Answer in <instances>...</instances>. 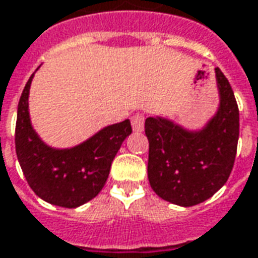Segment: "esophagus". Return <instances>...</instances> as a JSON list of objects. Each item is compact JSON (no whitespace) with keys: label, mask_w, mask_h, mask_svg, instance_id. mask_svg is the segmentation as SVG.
<instances>
[{"label":"esophagus","mask_w":258,"mask_h":258,"mask_svg":"<svg viewBox=\"0 0 258 258\" xmlns=\"http://www.w3.org/2000/svg\"><path fill=\"white\" fill-rule=\"evenodd\" d=\"M131 124H133V130L134 131H137V133H141V131H144V125H145V117H144V114H135V116H133V118H131Z\"/></svg>","instance_id":"esophagus-1"}]
</instances>
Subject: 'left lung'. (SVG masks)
<instances>
[{
    "label": "left lung",
    "mask_w": 258,
    "mask_h": 258,
    "mask_svg": "<svg viewBox=\"0 0 258 258\" xmlns=\"http://www.w3.org/2000/svg\"><path fill=\"white\" fill-rule=\"evenodd\" d=\"M218 107L201 128L148 117V180L158 196L180 207L211 198L229 177L239 140V110L229 81L215 68Z\"/></svg>",
    "instance_id": "1"
}]
</instances>
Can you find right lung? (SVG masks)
<instances>
[{
    "label": "right lung",
    "mask_w": 258,
    "mask_h": 258,
    "mask_svg": "<svg viewBox=\"0 0 258 258\" xmlns=\"http://www.w3.org/2000/svg\"><path fill=\"white\" fill-rule=\"evenodd\" d=\"M33 77L35 74L29 78L18 104V160L36 196L48 204L77 208L96 197L103 188L111 162L124 140L133 133L131 123L124 120L107 125L74 147H51L41 140L30 120L29 92Z\"/></svg>",
    "instance_id": "1"
}]
</instances>
